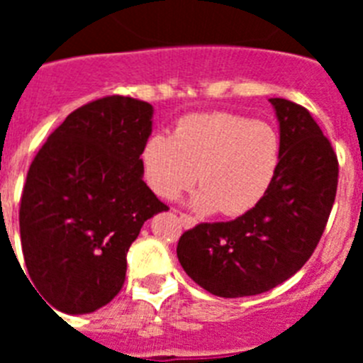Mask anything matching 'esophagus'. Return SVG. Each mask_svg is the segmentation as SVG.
I'll list each match as a JSON object with an SVG mask.
<instances>
[{
	"mask_svg": "<svg viewBox=\"0 0 363 363\" xmlns=\"http://www.w3.org/2000/svg\"><path fill=\"white\" fill-rule=\"evenodd\" d=\"M179 221H182V225H184L185 229H192V227L196 225V218H192L184 213H179Z\"/></svg>",
	"mask_w": 363,
	"mask_h": 363,
	"instance_id": "esophagus-1",
	"label": "esophagus"
}]
</instances>
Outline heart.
<instances>
[{"mask_svg": "<svg viewBox=\"0 0 363 363\" xmlns=\"http://www.w3.org/2000/svg\"><path fill=\"white\" fill-rule=\"evenodd\" d=\"M280 162V138L271 125L211 112L179 120L174 134H152L142 150L143 178L156 196L174 200L194 182L198 213L240 216L264 198Z\"/></svg>", "mask_w": 363, "mask_h": 363, "instance_id": "heart-1", "label": "heart"}]
</instances>
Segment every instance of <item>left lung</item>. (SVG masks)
Returning <instances> with one entry per match:
<instances>
[{
  "mask_svg": "<svg viewBox=\"0 0 363 363\" xmlns=\"http://www.w3.org/2000/svg\"><path fill=\"white\" fill-rule=\"evenodd\" d=\"M280 123V162L264 198L230 221L182 234L184 271L214 296L267 293L296 274L322 238L338 185V160L311 112L271 98Z\"/></svg>",
  "mask_w": 363,
  "mask_h": 363,
  "instance_id": "1",
  "label": "left lung"
}]
</instances>
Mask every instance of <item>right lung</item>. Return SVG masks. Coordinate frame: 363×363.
I'll use <instances>...</instances> for the list:
<instances>
[{"mask_svg": "<svg viewBox=\"0 0 363 363\" xmlns=\"http://www.w3.org/2000/svg\"><path fill=\"white\" fill-rule=\"evenodd\" d=\"M152 105L107 96L70 112L28 169L19 234L28 280L54 309L94 313L123 287L127 251L167 211L143 182Z\"/></svg>", "mask_w": 363, "mask_h": 363, "instance_id": "1", "label": "right lung"}]
</instances>
